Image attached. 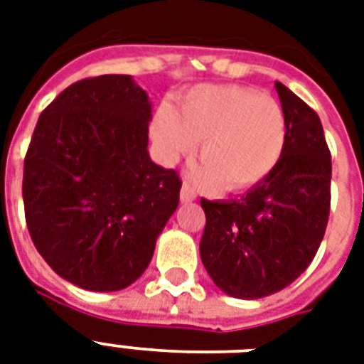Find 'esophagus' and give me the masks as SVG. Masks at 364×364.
Wrapping results in <instances>:
<instances>
[{"label":"esophagus","mask_w":364,"mask_h":364,"mask_svg":"<svg viewBox=\"0 0 364 364\" xmlns=\"http://www.w3.org/2000/svg\"><path fill=\"white\" fill-rule=\"evenodd\" d=\"M193 200H196V191H194L191 185H187V183H183L181 202L183 204H188V202H193Z\"/></svg>","instance_id":"obj_1"}]
</instances>
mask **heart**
Listing matches in <instances>:
<instances>
[{"label":"heart","instance_id":"1","mask_svg":"<svg viewBox=\"0 0 364 364\" xmlns=\"http://www.w3.org/2000/svg\"><path fill=\"white\" fill-rule=\"evenodd\" d=\"M153 137L166 160L187 154L200 141L202 166L193 179L204 187L240 193L255 187L277 166L287 143L282 105L251 88L200 85L181 98L177 111L162 107Z\"/></svg>","mask_w":364,"mask_h":364}]
</instances>
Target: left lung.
Wrapping results in <instances>:
<instances>
[{
	"label": "left lung",
	"mask_w": 364,
	"mask_h": 364,
	"mask_svg": "<svg viewBox=\"0 0 364 364\" xmlns=\"http://www.w3.org/2000/svg\"><path fill=\"white\" fill-rule=\"evenodd\" d=\"M287 143L277 166L238 200L202 198L200 257L228 296L255 300L282 291L310 266L331 210V153L319 117L276 82Z\"/></svg>",
	"instance_id": "obj_1"
}]
</instances>
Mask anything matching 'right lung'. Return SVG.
Masks as SVG:
<instances>
[{"label":"right lung","instance_id":"1","mask_svg":"<svg viewBox=\"0 0 364 364\" xmlns=\"http://www.w3.org/2000/svg\"><path fill=\"white\" fill-rule=\"evenodd\" d=\"M147 92L132 75L68 87L43 111L24 159V211L39 255L87 291H121L153 259L179 204L176 170L149 156Z\"/></svg>","mask_w":364,"mask_h":364}]
</instances>
